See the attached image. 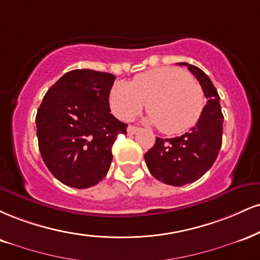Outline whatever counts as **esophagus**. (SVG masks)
I'll return each instance as SVG.
<instances>
[{
  "label": "esophagus",
  "instance_id": "1",
  "mask_svg": "<svg viewBox=\"0 0 260 260\" xmlns=\"http://www.w3.org/2000/svg\"><path fill=\"white\" fill-rule=\"evenodd\" d=\"M139 129H140L139 127H136V126H128V128H127V132H128V134H134V133L138 132Z\"/></svg>",
  "mask_w": 260,
  "mask_h": 260
}]
</instances>
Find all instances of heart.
Here are the masks:
<instances>
[{
  "label": "heart",
  "instance_id": "b5f03b06",
  "mask_svg": "<svg viewBox=\"0 0 260 260\" xmlns=\"http://www.w3.org/2000/svg\"><path fill=\"white\" fill-rule=\"evenodd\" d=\"M146 102L148 121L165 134H180L201 116L205 99L200 84L176 68H157L116 82L109 92L111 111L122 120L138 115Z\"/></svg>",
  "mask_w": 260,
  "mask_h": 260
}]
</instances>
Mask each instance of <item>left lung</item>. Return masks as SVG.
<instances>
[{"label":"left lung","instance_id":"8db88e82","mask_svg":"<svg viewBox=\"0 0 260 260\" xmlns=\"http://www.w3.org/2000/svg\"><path fill=\"white\" fill-rule=\"evenodd\" d=\"M189 71L201 84L207 104L190 132L171 139L156 138L155 145L144 155L150 173L162 183L183 186L198 180L217 160L221 148L223 121L219 94L201 69L187 62Z\"/></svg>","mask_w":260,"mask_h":260}]
</instances>
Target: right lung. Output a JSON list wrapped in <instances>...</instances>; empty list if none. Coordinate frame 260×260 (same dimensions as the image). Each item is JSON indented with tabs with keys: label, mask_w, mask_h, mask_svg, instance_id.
<instances>
[{
	"label": "right lung",
	"mask_w": 260,
	"mask_h": 260,
	"mask_svg": "<svg viewBox=\"0 0 260 260\" xmlns=\"http://www.w3.org/2000/svg\"><path fill=\"white\" fill-rule=\"evenodd\" d=\"M116 76L71 70L43 96L36 115L42 160L65 185L86 189L98 184L112 161V145L127 123L110 114L109 92Z\"/></svg>",
	"instance_id": "obj_1"
}]
</instances>
